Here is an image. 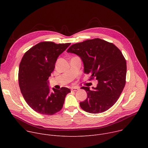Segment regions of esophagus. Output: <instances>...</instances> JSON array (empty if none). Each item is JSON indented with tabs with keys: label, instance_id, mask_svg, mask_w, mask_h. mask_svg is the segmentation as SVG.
<instances>
[{
	"label": "esophagus",
	"instance_id": "1",
	"mask_svg": "<svg viewBox=\"0 0 148 148\" xmlns=\"http://www.w3.org/2000/svg\"><path fill=\"white\" fill-rule=\"evenodd\" d=\"M71 90L73 91H77L78 90H79V88H77V87H73V88H71Z\"/></svg>",
	"mask_w": 148,
	"mask_h": 148
}]
</instances>
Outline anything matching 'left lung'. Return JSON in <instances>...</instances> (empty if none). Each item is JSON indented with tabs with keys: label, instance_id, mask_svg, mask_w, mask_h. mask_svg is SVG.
<instances>
[{
	"label": "left lung",
	"instance_id": "8db88e82",
	"mask_svg": "<svg viewBox=\"0 0 148 148\" xmlns=\"http://www.w3.org/2000/svg\"><path fill=\"white\" fill-rule=\"evenodd\" d=\"M67 53L78 56L84 64V72L98 80L97 86L82 87L87 99L79 102L81 108L91 114L106 111L115 103L126 82V62L119 49L100 38L87 40L71 46Z\"/></svg>",
	"mask_w": 148,
	"mask_h": 148
}]
</instances>
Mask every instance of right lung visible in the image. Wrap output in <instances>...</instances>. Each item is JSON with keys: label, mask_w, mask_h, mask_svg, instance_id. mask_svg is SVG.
Instances as JSON below:
<instances>
[{"label": "right lung", "mask_w": 148, "mask_h": 148, "mask_svg": "<svg viewBox=\"0 0 148 148\" xmlns=\"http://www.w3.org/2000/svg\"><path fill=\"white\" fill-rule=\"evenodd\" d=\"M71 43L40 42L24 54L19 65L18 84L27 103L36 112L51 115L62 108L66 96L71 92L66 87L50 90L49 77L56 60Z\"/></svg>", "instance_id": "right-lung-1"}]
</instances>
